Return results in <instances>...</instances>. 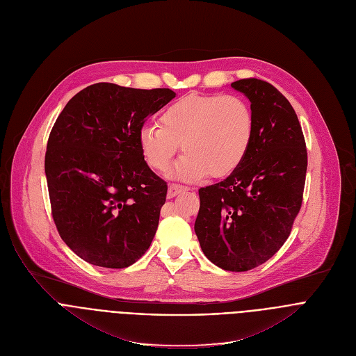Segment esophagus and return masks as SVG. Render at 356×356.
<instances>
[{"label":"esophagus","instance_id":"esophagus-1","mask_svg":"<svg viewBox=\"0 0 356 356\" xmlns=\"http://www.w3.org/2000/svg\"><path fill=\"white\" fill-rule=\"evenodd\" d=\"M186 191V187L184 186H181V184H176V183H172V184H169V192H168V196L169 197H175V196H177L179 193H181V192H184Z\"/></svg>","mask_w":356,"mask_h":356}]
</instances>
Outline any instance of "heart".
<instances>
[{"mask_svg": "<svg viewBox=\"0 0 356 356\" xmlns=\"http://www.w3.org/2000/svg\"><path fill=\"white\" fill-rule=\"evenodd\" d=\"M159 125L143 124L138 147L157 172L169 168L179 152L186 153L173 170L183 179H220L243 163L254 134L249 103L233 94H191L172 103L159 117Z\"/></svg>", "mask_w": 356, "mask_h": 356, "instance_id": "1", "label": "heart"}]
</instances>
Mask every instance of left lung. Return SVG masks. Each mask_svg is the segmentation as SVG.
Returning <instances> with one entry per match:
<instances>
[{"label":"left lung","instance_id":"8db88e82","mask_svg":"<svg viewBox=\"0 0 356 356\" xmlns=\"http://www.w3.org/2000/svg\"><path fill=\"white\" fill-rule=\"evenodd\" d=\"M232 87L250 102L253 140L229 177L199 188L195 232L211 264L246 272L265 264L289 238L302 206L307 153L298 115L277 88L257 79Z\"/></svg>","mask_w":356,"mask_h":356}]
</instances>
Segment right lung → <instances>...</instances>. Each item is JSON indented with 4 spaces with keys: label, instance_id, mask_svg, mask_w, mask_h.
<instances>
[{
    "label": "right lung",
    "instance_id": "obj_1",
    "mask_svg": "<svg viewBox=\"0 0 356 356\" xmlns=\"http://www.w3.org/2000/svg\"><path fill=\"white\" fill-rule=\"evenodd\" d=\"M176 97L170 88L86 87L57 117L45 152L53 219L86 262L123 269L152 245L168 184L147 165L137 134Z\"/></svg>",
    "mask_w": 356,
    "mask_h": 356
}]
</instances>
